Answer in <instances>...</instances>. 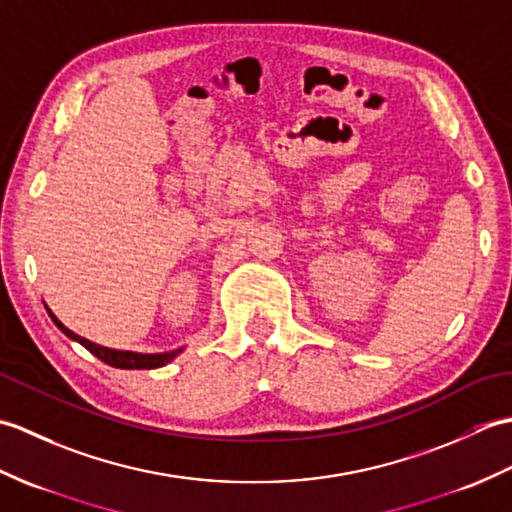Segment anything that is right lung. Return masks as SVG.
I'll return each mask as SVG.
<instances>
[{
	"label": "right lung",
	"mask_w": 512,
	"mask_h": 512,
	"mask_svg": "<svg viewBox=\"0 0 512 512\" xmlns=\"http://www.w3.org/2000/svg\"><path fill=\"white\" fill-rule=\"evenodd\" d=\"M48 314H50V319L54 321V325H57V328L68 336V339H72V341H76V343H81L85 350H88L90 354H94L96 358H99V361H103V363H107V365H112V367H118V369H156V367H162V365H167V363H171L173 358H176L180 352H182V347L180 350H171V352H162V354H140V352H125V350H112V347H103V345H96V343H92V341H88V339H83V336H79V334H74L72 330H68L65 328V325L54 317V314L48 310Z\"/></svg>",
	"instance_id": "right-lung-1"
}]
</instances>
